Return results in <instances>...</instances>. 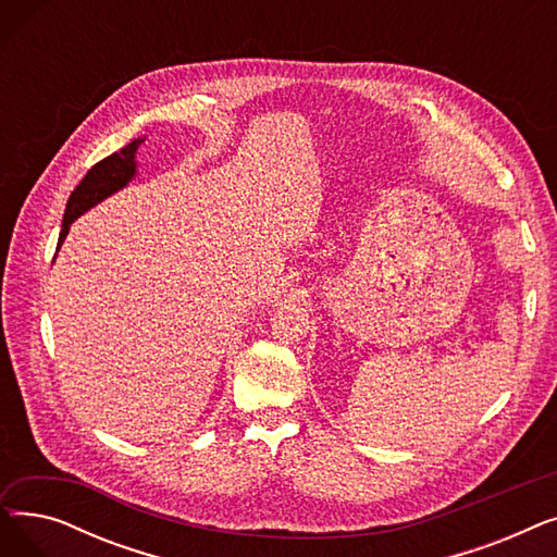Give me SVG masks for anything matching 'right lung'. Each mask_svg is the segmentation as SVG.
<instances>
[{
  "instance_id": "1",
  "label": "right lung",
  "mask_w": 557,
  "mask_h": 557,
  "mask_svg": "<svg viewBox=\"0 0 557 557\" xmlns=\"http://www.w3.org/2000/svg\"><path fill=\"white\" fill-rule=\"evenodd\" d=\"M141 141H144V137L133 139L131 144L124 146V149L103 158L101 162H97L90 171L85 173V178L78 183V187L72 191L70 200L65 205L63 230H61V237H58V248L63 246L67 232H70V225L78 216H83L87 210H92L95 205H99L108 196L124 189L135 178L137 175L135 156H137V149Z\"/></svg>"
}]
</instances>
